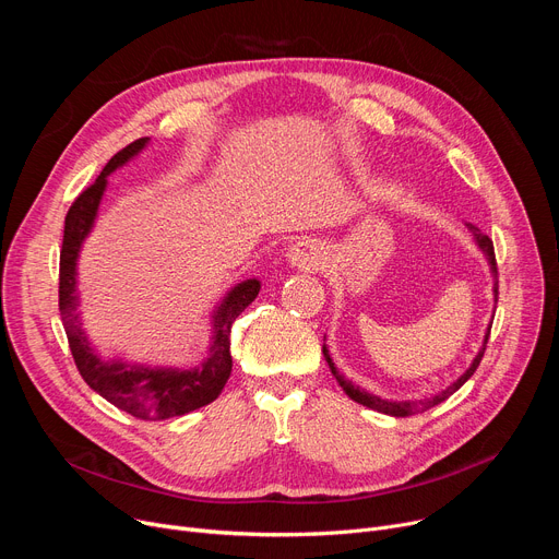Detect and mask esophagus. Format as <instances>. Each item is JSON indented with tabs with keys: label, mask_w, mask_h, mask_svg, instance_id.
Instances as JSON below:
<instances>
[{
	"label": "esophagus",
	"mask_w": 559,
	"mask_h": 559,
	"mask_svg": "<svg viewBox=\"0 0 559 559\" xmlns=\"http://www.w3.org/2000/svg\"><path fill=\"white\" fill-rule=\"evenodd\" d=\"M287 260L295 264L299 270H317L321 264V255L317 251V247L310 240H301L297 245H292L287 251Z\"/></svg>",
	"instance_id": "34e87169"
}]
</instances>
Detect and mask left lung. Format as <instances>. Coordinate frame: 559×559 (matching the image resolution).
I'll return each mask as SVG.
<instances>
[{
    "mask_svg": "<svg viewBox=\"0 0 559 559\" xmlns=\"http://www.w3.org/2000/svg\"><path fill=\"white\" fill-rule=\"evenodd\" d=\"M468 226V230L474 233V238H476V242H478V247L485 251V255H487V260H489V264H491V272H493V278H496V283H493V299L498 301V270H496V255H493V242L487 238L485 233H480L474 224H466ZM489 331L491 329H487V335H485V342H483V348L478 350V356L474 358V362H472V367H468L455 383H451L444 392H439V394H435L432 399H424V401H385V399H380V396H376V394H369V392H365V390H360L358 385H354L350 383V380H346L337 369H335V365H333V360H331V356H329V348H326V344H324V358H326V362H329V367H331V371H333V376L337 378V383H340V388L354 399L356 403H360V405H367V407H371V409H378V413H383V415H392V417H413V415H419V413H426V409H430V407H435V405H439L442 401H447L451 394H455L468 378L474 376V371L478 369V365H480V360H483V356H485V348H487V340H489ZM326 340V337H324Z\"/></svg>",
    "mask_w": 559,
    "mask_h": 559,
    "instance_id": "left-lung-1",
    "label": "left lung"
}]
</instances>
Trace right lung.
I'll list each match as a JSON object with an SVG mask.
<instances>
[{
	"label": "right lung",
	"instance_id": "obj_1",
	"mask_svg": "<svg viewBox=\"0 0 559 559\" xmlns=\"http://www.w3.org/2000/svg\"><path fill=\"white\" fill-rule=\"evenodd\" d=\"M146 142H150V138H140L127 144L122 152H117L102 169L95 183L85 188L70 205L63 230L61 272H58V308H61L74 365L85 383L131 417L160 421L192 413V409L213 403L222 394L233 367L230 326L238 314L258 297L260 283L251 278L228 292V297L213 317L215 335L211 344V358L199 369H150L140 365L106 362L95 354L76 317V258L81 242L91 233L97 217L108 174L133 158Z\"/></svg>",
	"mask_w": 559,
	"mask_h": 559
}]
</instances>
